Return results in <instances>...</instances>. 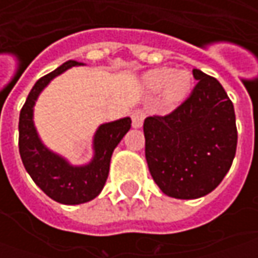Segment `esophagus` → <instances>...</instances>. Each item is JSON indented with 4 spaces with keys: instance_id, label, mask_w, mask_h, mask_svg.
<instances>
[{
    "instance_id": "1",
    "label": "esophagus",
    "mask_w": 258,
    "mask_h": 258,
    "mask_svg": "<svg viewBox=\"0 0 258 258\" xmlns=\"http://www.w3.org/2000/svg\"><path fill=\"white\" fill-rule=\"evenodd\" d=\"M132 126L134 127H142V124H144V119H145V113L144 110H141V109H135L134 112H132Z\"/></svg>"
}]
</instances>
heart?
I'll list each match as a JSON object with an SVG mask.
<instances>
[{
	"instance_id": "1",
	"label": "heart",
	"mask_w": 258,
	"mask_h": 258,
	"mask_svg": "<svg viewBox=\"0 0 258 258\" xmlns=\"http://www.w3.org/2000/svg\"><path fill=\"white\" fill-rule=\"evenodd\" d=\"M145 83L151 92H159L162 89L166 102L178 103L189 93L192 87V76L185 70L173 72L171 69H156L146 75Z\"/></svg>"
}]
</instances>
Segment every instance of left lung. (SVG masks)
<instances>
[{
	"instance_id": "1",
	"label": "left lung",
	"mask_w": 258,
	"mask_h": 258,
	"mask_svg": "<svg viewBox=\"0 0 258 258\" xmlns=\"http://www.w3.org/2000/svg\"><path fill=\"white\" fill-rule=\"evenodd\" d=\"M192 93L166 116L144 122L145 156L161 191L195 200L214 191L230 171L237 149L233 102L217 79L194 69Z\"/></svg>"
}]
</instances>
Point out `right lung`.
Here are the masks:
<instances>
[{"mask_svg": "<svg viewBox=\"0 0 258 258\" xmlns=\"http://www.w3.org/2000/svg\"><path fill=\"white\" fill-rule=\"evenodd\" d=\"M69 60L54 72L41 77L28 94L20 112L18 122V148L25 171L37 186L51 200L66 205H77L92 201L102 192L110 166L114 148L131 129V117L100 124L93 136V158L89 164L76 166L61 155L45 146L34 126V104L40 93L54 77L64 73L70 67L82 66Z\"/></svg>", "mask_w": 258, "mask_h": 258, "instance_id": "obj_1", "label": "right lung"}]
</instances>
